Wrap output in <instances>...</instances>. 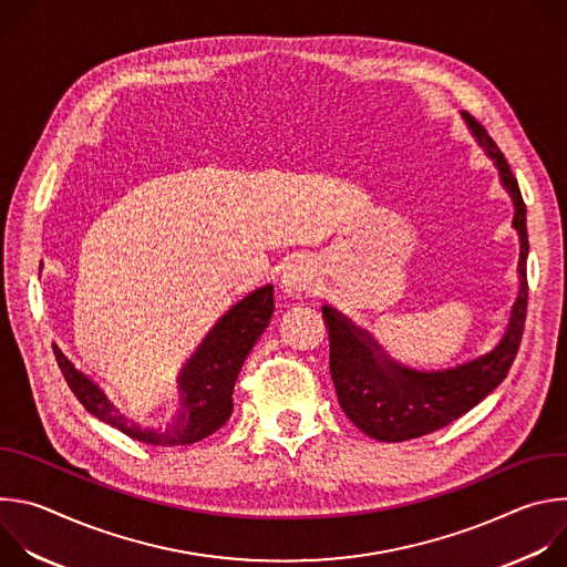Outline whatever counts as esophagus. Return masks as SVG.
I'll return each instance as SVG.
<instances>
[{"mask_svg": "<svg viewBox=\"0 0 567 567\" xmlns=\"http://www.w3.org/2000/svg\"><path fill=\"white\" fill-rule=\"evenodd\" d=\"M316 287V269L307 258L291 260L280 278V289L291 298H302Z\"/></svg>", "mask_w": 567, "mask_h": 567, "instance_id": "esophagus-1", "label": "esophagus"}]
</instances>
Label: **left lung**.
I'll return each instance as SVG.
<instances>
[{"label": "left lung", "instance_id": "8db88e82", "mask_svg": "<svg viewBox=\"0 0 567 567\" xmlns=\"http://www.w3.org/2000/svg\"><path fill=\"white\" fill-rule=\"evenodd\" d=\"M477 141L487 147L505 188L512 193L514 226L520 235V293L501 346L487 357L444 372H415L390 363L365 332L322 307V322L330 337V374L343 413L357 429L379 442H406L422 437L462 417L494 392L507 377L525 330L527 316V208L505 154L471 114H464Z\"/></svg>", "mask_w": 567, "mask_h": 567}]
</instances>
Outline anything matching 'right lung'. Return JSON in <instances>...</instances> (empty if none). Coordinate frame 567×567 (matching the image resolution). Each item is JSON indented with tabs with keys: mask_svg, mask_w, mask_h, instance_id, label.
Here are the masks:
<instances>
[{
	"mask_svg": "<svg viewBox=\"0 0 567 567\" xmlns=\"http://www.w3.org/2000/svg\"><path fill=\"white\" fill-rule=\"evenodd\" d=\"M274 313V287L265 285L233 305L204 339L195 357L186 363L182 385V409L166 429H141L121 415L92 377L78 370L58 346H53L60 372L83 403L85 411L112 424L132 440L152 446L195 444L221 429L233 413V385L251 348L269 326Z\"/></svg>",
	"mask_w": 567,
	"mask_h": 567,
	"instance_id": "add662e5",
	"label": "right lung"
}]
</instances>
